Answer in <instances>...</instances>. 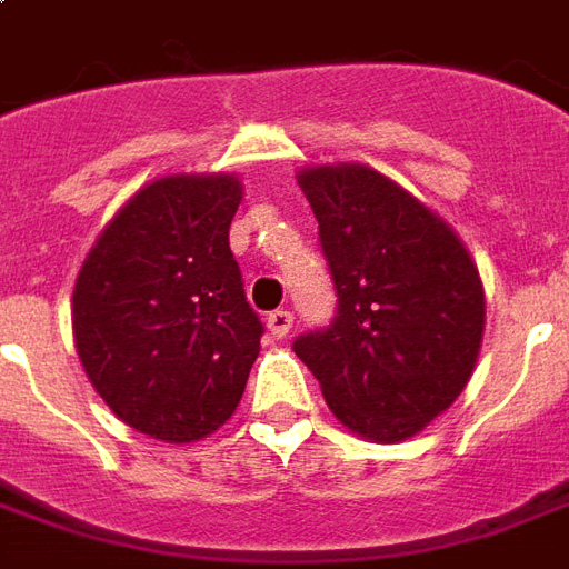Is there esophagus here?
Listing matches in <instances>:
<instances>
[{
	"label": "esophagus",
	"mask_w": 569,
	"mask_h": 569,
	"mask_svg": "<svg viewBox=\"0 0 569 569\" xmlns=\"http://www.w3.org/2000/svg\"><path fill=\"white\" fill-rule=\"evenodd\" d=\"M292 322L295 316L289 313V310H274V313H268V331H271L274 340H283L286 333L292 331Z\"/></svg>",
	"instance_id": "esophagus-1"
}]
</instances>
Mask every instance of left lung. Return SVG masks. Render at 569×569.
I'll list each match as a JSON object with an SVG mask.
<instances>
[{
  "instance_id": "obj_1",
  "label": "left lung",
  "mask_w": 569,
  "mask_h": 569,
  "mask_svg": "<svg viewBox=\"0 0 569 569\" xmlns=\"http://www.w3.org/2000/svg\"><path fill=\"white\" fill-rule=\"evenodd\" d=\"M337 292L328 328L295 355L342 427L402 441L457 400L483 340V286L457 232L361 163L298 176Z\"/></svg>"
}]
</instances>
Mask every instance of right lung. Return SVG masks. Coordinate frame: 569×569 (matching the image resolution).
Masks as SVG:
<instances>
[{"label": "right lung", "mask_w": 569, "mask_h": 569, "mask_svg": "<svg viewBox=\"0 0 569 569\" xmlns=\"http://www.w3.org/2000/svg\"><path fill=\"white\" fill-rule=\"evenodd\" d=\"M232 176L142 188L86 256L73 340L103 402L151 439H206L244 393L266 325L229 250Z\"/></svg>", "instance_id": "1"}]
</instances>
